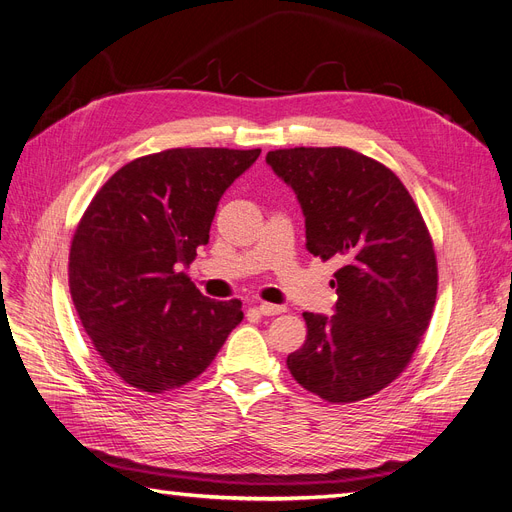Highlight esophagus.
<instances>
[{"label": "esophagus", "mask_w": 512, "mask_h": 512, "mask_svg": "<svg viewBox=\"0 0 512 512\" xmlns=\"http://www.w3.org/2000/svg\"><path fill=\"white\" fill-rule=\"evenodd\" d=\"M259 314H263V316H276V314H282V312H287V308L285 306H276V304H266V301H261L259 304Z\"/></svg>", "instance_id": "34e87169"}]
</instances>
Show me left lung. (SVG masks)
Listing matches in <instances>:
<instances>
[{
	"instance_id": "1",
	"label": "left lung",
	"mask_w": 512,
	"mask_h": 512,
	"mask_svg": "<svg viewBox=\"0 0 512 512\" xmlns=\"http://www.w3.org/2000/svg\"><path fill=\"white\" fill-rule=\"evenodd\" d=\"M299 200L306 249L335 259V314L304 312L289 354L297 384L329 403L380 392L411 361L437 299V257L413 198L390 168L348 147L268 151Z\"/></svg>"
}]
</instances>
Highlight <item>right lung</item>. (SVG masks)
Returning a JSON list of instances; mask_svg holds the SVG:
<instances>
[{
	"label": "right lung",
	"mask_w": 512,
	"mask_h": 512,
	"mask_svg": "<svg viewBox=\"0 0 512 512\" xmlns=\"http://www.w3.org/2000/svg\"><path fill=\"white\" fill-rule=\"evenodd\" d=\"M261 149L177 147L122 166L92 198L69 253V291L94 350L126 384L192 382L242 320L238 299L204 297L185 268L223 192Z\"/></svg>",
	"instance_id": "1"
}]
</instances>
